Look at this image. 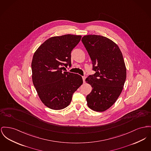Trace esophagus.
<instances>
[{
  "label": "esophagus",
  "instance_id": "1",
  "mask_svg": "<svg viewBox=\"0 0 151 151\" xmlns=\"http://www.w3.org/2000/svg\"><path fill=\"white\" fill-rule=\"evenodd\" d=\"M82 78H83V82L84 83V82H85V80H86V76H82Z\"/></svg>",
  "mask_w": 151,
  "mask_h": 151
}]
</instances>
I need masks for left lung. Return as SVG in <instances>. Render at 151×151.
<instances>
[{
    "label": "left lung",
    "mask_w": 151,
    "mask_h": 151,
    "mask_svg": "<svg viewBox=\"0 0 151 151\" xmlns=\"http://www.w3.org/2000/svg\"><path fill=\"white\" fill-rule=\"evenodd\" d=\"M81 42L95 71L86 79L92 88L86 98L87 105L95 111L103 112L115 103L123 88L127 76L123 56L118 45L106 37L84 36Z\"/></svg>",
    "instance_id": "8db88e82"
}]
</instances>
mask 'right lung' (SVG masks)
Wrapping results in <instances>:
<instances>
[{"mask_svg": "<svg viewBox=\"0 0 151 151\" xmlns=\"http://www.w3.org/2000/svg\"><path fill=\"white\" fill-rule=\"evenodd\" d=\"M81 36L64 35L49 38L33 56L31 68L34 86L41 101L54 110L65 108L71 103L73 93L83 84L82 77L63 71L71 66L72 50Z\"/></svg>", "mask_w": 151, "mask_h": 151, "instance_id": "add662e5", "label": "right lung"}]
</instances>
